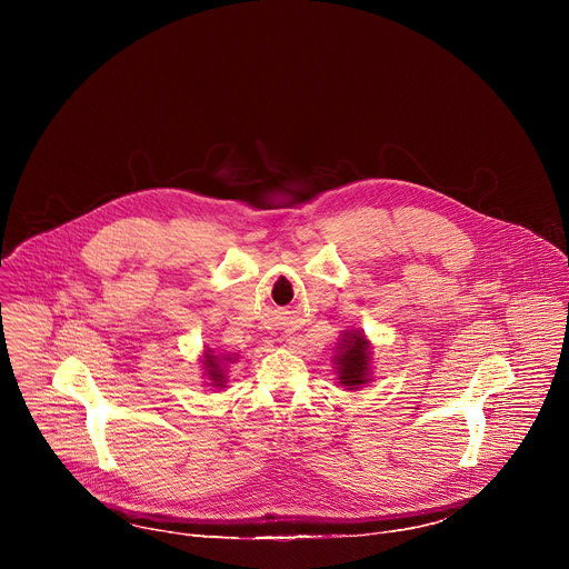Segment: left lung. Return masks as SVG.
Instances as JSON below:
<instances>
[{"label": "left lung", "mask_w": 569, "mask_h": 569, "mask_svg": "<svg viewBox=\"0 0 569 569\" xmlns=\"http://www.w3.org/2000/svg\"><path fill=\"white\" fill-rule=\"evenodd\" d=\"M340 382L349 389L365 385L369 380V342L360 331L347 333L340 345V356H336Z\"/></svg>", "instance_id": "left-lung-1"}]
</instances>
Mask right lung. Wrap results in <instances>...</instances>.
Returning <instances> with one entry per match:
<instances>
[{
    "label": "right lung",
    "instance_id": "add662e5",
    "mask_svg": "<svg viewBox=\"0 0 569 569\" xmlns=\"http://www.w3.org/2000/svg\"><path fill=\"white\" fill-rule=\"evenodd\" d=\"M220 360H224V362H229L231 358H218V356H211V353H204V369L209 371V378H211V385L213 387H222L224 385V373H222V369H220Z\"/></svg>",
    "mask_w": 569,
    "mask_h": 569
}]
</instances>
